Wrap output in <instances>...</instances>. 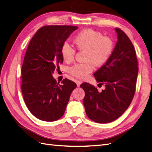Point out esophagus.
Masks as SVG:
<instances>
[{
    "mask_svg": "<svg viewBox=\"0 0 152 152\" xmlns=\"http://www.w3.org/2000/svg\"><path fill=\"white\" fill-rule=\"evenodd\" d=\"M76 84H77V87H79L80 85L82 84V81L81 80H77L76 81Z\"/></svg>",
    "mask_w": 152,
    "mask_h": 152,
    "instance_id": "obj_1",
    "label": "esophagus"
}]
</instances>
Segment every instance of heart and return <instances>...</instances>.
Returning <instances> with one entry per match:
<instances>
[{
    "label": "heart",
    "mask_w": 152,
    "mask_h": 152,
    "mask_svg": "<svg viewBox=\"0 0 152 152\" xmlns=\"http://www.w3.org/2000/svg\"><path fill=\"white\" fill-rule=\"evenodd\" d=\"M73 42L78 49L86 50L85 60L87 62L75 64L70 68L69 72L72 75L82 79L92 72L94 65L100 66L107 62L114 48L111 39L92 29L80 31L75 36ZM61 52L66 62H70L74 59L75 49L68 42L63 44Z\"/></svg>",
    "instance_id": "heart-1"
}]
</instances>
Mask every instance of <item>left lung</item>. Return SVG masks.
Segmentation results:
<instances>
[{
	"label": "left lung",
	"mask_w": 152,
	"mask_h": 152,
	"mask_svg": "<svg viewBox=\"0 0 152 152\" xmlns=\"http://www.w3.org/2000/svg\"><path fill=\"white\" fill-rule=\"evenodd\" d=\"M118 40L107 61L94 76L105 89L99 92L87 82L80 87L85 91L84 105L87 116L98 123L115 121L125 112L134 97L138 66L134 45L124 32L115 28Z\"/></svg>",
	"instance_id": "1"
}]
</instances>
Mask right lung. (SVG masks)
<instances>
[{
    "instance_id": "add662e5",
    "label": "right lung",
    "mask_w": 152,
    "mask_h": 152,
    "mask_svg": "<svg viewBox=\"0 0 152 152\" xmlns=\"http://www.w3.org/2000/svg\"><path fill=\"white\" fill-rule=\"evenodd\" d=\"M77 26L48 25L41 27L31 39L21 68L23 97L32 115L44 121L58 120L66 110L77 85L68 79L59 84L53 73L63 58L61 49Z\"/></svg>"
}]
</instances>
